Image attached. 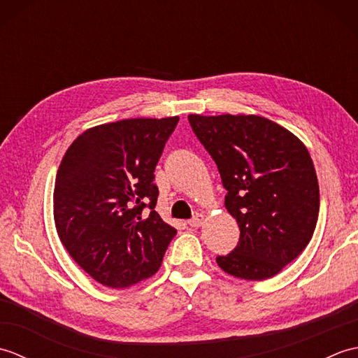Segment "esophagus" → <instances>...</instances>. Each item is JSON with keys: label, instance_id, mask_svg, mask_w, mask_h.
Returning a JSON list of instances; mask_svg holds the SVG:
<instances>
[{"label": "esophagus", "instance_id": "esophagus-1", "mask_svg": "<svg viewBox=\"0 0 358 358\" xmlns=\"http://www.w3.org/2000/svg\"><path fill=\"white\" fill-rule=\"evenodd\" d=\"M203 222H204V215L203 214H196L192 220H189V226L191 227H200L201 224H203Z\"/></svg>", "mask_w": 358, "mask_h": 358}]
</instances>
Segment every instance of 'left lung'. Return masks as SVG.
<instances>
[{"label": "left lung", "mask_w": 358, "mask_h": 358, "mask_svg": "<svg viewBox=\"0 0 358 358\" xmlns=\"http://www.w3.org/2000/svg\"><path fill=\"white\" fill-rule=\"evenodd\" d=\"M227 191L224 206L240 227L238 245L217 257L241 280L271 278L299 257L315 231L320 189L305 144L260 115H189Z\"/></svg>", "instance_id": "8db88e82"}]
</instances>
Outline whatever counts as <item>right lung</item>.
Returning a JSON list of instances; mask_svg holds the SVG:
<instances>
[{
	"mask_svg": "<svg viewBox=\"0 0 358 358\" xmlns=\"http://www.w3.org/2000/svg\"><path fill=\"white\" fill-rule=\"evenodd\" d=\"M178 120L129 118L90 127L58 167V237L75 263L103 286L129 287L154 275L177 234L154 210V171Z\"/></svg>",
	"mask_w": 358,
	"mask_h": 358,
	"instance_id": "1",
	"label": "right lung"
}]
</instances>
